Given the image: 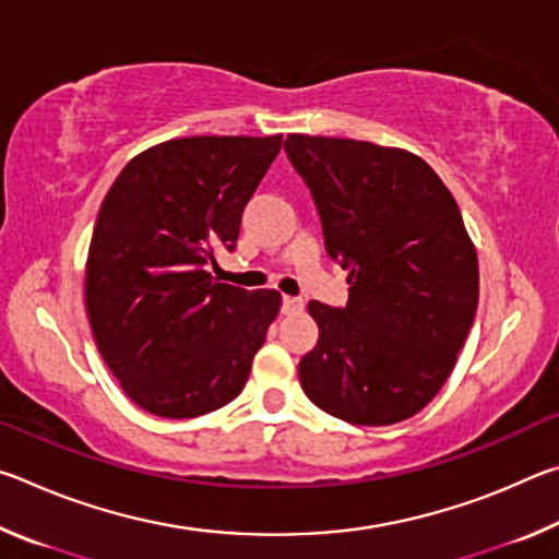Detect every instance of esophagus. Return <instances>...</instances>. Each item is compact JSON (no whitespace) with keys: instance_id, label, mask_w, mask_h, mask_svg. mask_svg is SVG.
<instances>
[{"instance_id":"34e87169","label":"esophagus","mask_w":559,"mask_h":559,"mask_svg":"<svg viewBox=\"0 0 559 559\" xmlns=\"http://www.w3.org/2000/svg\"><path fill=\"white\" fill-rule=\"evenodd\" d=\"M302 308V300L300 298H296V296H283V300H281V310L286 316H293V313H298V310Z\"/></svg>"}]
</instances>
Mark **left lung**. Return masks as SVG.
<instances>
[{"label": "left lung", "instance_id": "8db88e82", "mask_svg": "<svg viewBox=\"0 0 559 559\" xmlns=\"http://www.w3.org/2000/svg\"><path fill=\"white\" fill-rule=\"evenodd\" d=\"M283 150L328 257L349 271L345 306H308L320 337L298 365L302 392L357 427L409 419L447 382L476 318L478 259L459 204L406 150L313 135Z\"/></svg>", "mask_w": 559, "mask_h": 559}]
</instances>
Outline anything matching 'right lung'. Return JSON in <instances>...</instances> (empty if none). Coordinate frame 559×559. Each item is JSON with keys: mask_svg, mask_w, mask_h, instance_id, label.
Returning <instances> with one entry per match:
<instances>
[{"mask_svg": "<svg viewBox=\"0 0 559 559\" xmlns=\"http://www.w3.org/2000/svg\"><path fill=\"white\" fill-rule=\"evenodd\" d=\"M283 135L169 140L122 167L100 204L86 263L93 337L120 386L165 419L229 404L281 308L210 273L236 249L241 212Z\"/></svg>", "mask_w": 559, "mask_h": 559, "instance_id": "1", "label": "right lung"}]
</instances>
